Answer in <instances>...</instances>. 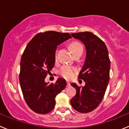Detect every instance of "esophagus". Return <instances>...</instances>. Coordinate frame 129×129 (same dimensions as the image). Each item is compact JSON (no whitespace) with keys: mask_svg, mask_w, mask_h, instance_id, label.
I'll return each mask as SVG.
<instances>
[{"mask_svg":"<svg viewBox=\"0 0 129 129\" xmlns=\"http://www.w3.org/2000/svg\"><path fill=\"white\" fill-rule=\"evenodd\" d=\"M70 86V83L69 82H67V86Z\"/></svg>","mask_w":129,"mask_h":129,"instance_id":"obj_1","label":"esophagus"}]
</instances>
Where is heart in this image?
I'll use <instances>...</instances> for the list:
<instances>
[{"label": "heart", "instance_id": "obj_1", "mask_svg": "<svg viewBox=\"0 0 129 129\" xmlns=\"http://www.w3.org/2000/svg\"><path fill=\"white\" fill-rule=\"evenodd\" d=\"M70 48L73 55H74L75 53H79V52L83 53V46L79 42L75 41L72 43L70 45ZM76 70H76V68L75 67L68 65H64L62 66L61 68V69L59 70V74H61V76H62L64 78L70 79L74 76Z\"/></svg>", "mask_w": 129, "mask_h": 129}]
</instances>
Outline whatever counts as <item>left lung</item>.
<instances>
[{
  "label": "left lung",
  "mask_w": 129,
  "mask_h": 129,
  "mask_svg": "<svg viewBox=\"0 0 129 129\" xmlns=\"http://www.w3.org/2000/svg\"><path fill=\"white\" fill-rule=\"evenodd\" d=\"M80 40L86 48V59L78 78L84 80L85 85H71L76 94L71 100L72 107L81 113H88L98 107L104 97L109 81L110 62L105 44L93 33L89 31L72 34Z\"/></svg>",
  "instance_id": "1"
}]
</instances>
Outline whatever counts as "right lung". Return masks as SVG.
I'll return each instance as SVG.
<instances>
[{"instance_id":"obj_1","label":"right lung","mask_w":129,"mask_h":129,"mask_svg":"<svg viewBox=\"0 0 129 129\" xmlns=\"http://www.w3.org/2000/svg\"><path fill=\"white\" fill-rule=\"evenodd\" d=\"M68 33L48 31L35 35L26 46L20 60L19 81L24 98L36 113L45 114L55 107V98L65 88L67 82L58 78L55 83L44 79L54 67L57 46L69 39Z\"/></svg>"}]
</instances>
